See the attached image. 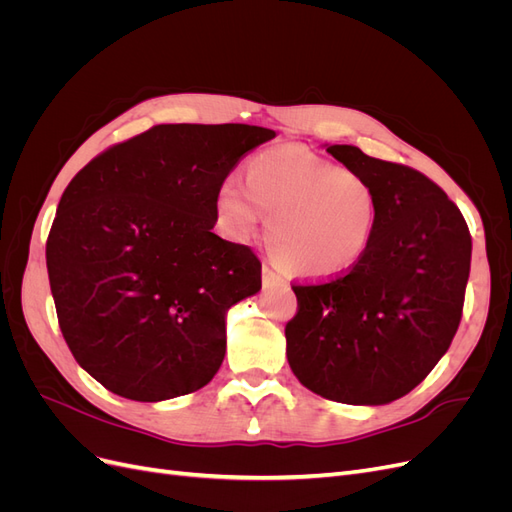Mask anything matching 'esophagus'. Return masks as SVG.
Here are the masks:
<instances>
[{
	"label": "esophagus",
	"instance_id": "obj_1",
	"mask_svg": "<svg viewBox=\"0 0 512 512\" xmlns=\"http://www.w3.org/2000/svg\"><path fill=\"white\" fill-rule=\"evenodd\" d=\"M262 282H265V286H273V284H286V280L282 275H277L269 265L262 267Z\"/></svg>",
	"mask_w": 512,
	"mask_h": 512
}]
</instances>
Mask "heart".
Instances as JSON below:
<instances>
[{
    "mask_svg": "<svg viewBox=\"0 0 512 512\" xmlns=\"http://www.w3.org/2000/svg\"><path fill=\"white\" fill-rule=\"evenodd\" d=\"M220 220L235 239H252L269 218L273 252L299 275L350 271L376 235L380 196L356 170L303 149H273L245 168V188L226 181L218 192Z\"/></svg>",
    "mask_w": 512,
    "mask_h": 512,
    "instance_id": "1",
    "label": "heart"
}]
</instances>
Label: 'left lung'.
Returning <instances> with one entry per match:
<instances>
[{"mask_svg": "<svg viewBox=\"0 0 512 512\" xmlns=\"http://www.w3.org/2000/svg\"><path fill=\"white\" fill-rule=\"evenodd\" d=\"M327 151L376 185L378 226L359 265L324 284L292 286L288 363L324 399L391 404L421 384L453 342L472 237L453 200L418 170L352 145Z\"/></svg>", "mask_w": 512, "mask_h": 512, "instance_id": "1", "label": "left lung"}]
</instances>
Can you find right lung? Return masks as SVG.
<instances>
[{
  "label": "right lung",
  "mask_w": 512,
  "mask_h": 512,
  "mask_svg": "<svg viewBox=\"0 0 512 512\" xmlns=\"http://www.w3.org/2000/svg\"><path fill=\"white\" fill-rule=\"evenodd\" d=\"M273 136L245 123H162L68 183L46 269L66 344L104 389L162 401L218 374L226 312L262 286L250 247L211 230L218 192Z\"/></svg>",
  "instance_id": "1"
}]
</instances>
